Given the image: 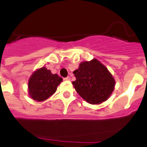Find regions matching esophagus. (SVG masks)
Masks as SVG:
<instances>
[{
  "label": "esophagus",
  "mask_w": 147,
  "mask_h": 147,
  "mask_svg": "<svg viewBox=\"0 0 147 147\" xmlns=\"http://www.w3.org/2000/svg\"><path fill=\"white\" fill-rule=\"evenodd\" d=\"M70 79H71V78H70L69 76H68V77H66V78H64L65 81H69V80H70Z\"/></svg>",
  "instance_id": "34e87169"
}]
</instances>
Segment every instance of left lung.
Segmentation results:
<instances>
[{
	"mask_svg": "<svg viewBox=\"0 0 147 147\" xmlns=\"http://www.w3.org/2000/svg\"><path fill=\"white\" fill-rule=\"evenodd\" d=\"M75 89L88 103L98 105L107 100L114 92L115 80L111 73L96 59L81 62L73 71Z\"/></svg>",
	"mask_w": 147,
	"mask_h": 147,
	"instance_id": "1",
	"label": "left lung"
}]
</instances>
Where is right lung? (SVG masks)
<instances>
[{
  "label": "right lung",
  "instance_id": "right-lung-1",
  "mask_svg": "<svg viewBox=\"0 0 147 147\" xmlns=\"http://www.w3.org/2000/svg\"><path fill=\"white\" fill-rule=\"evenodd\" d=\"M62 82L57 74H53L49 69L42 67L31 75L28 82V94L36 101H43L52 96Z\"/></svg>",
  "mask_w": 147,
  "mask_h": 147
}]
</instances>
